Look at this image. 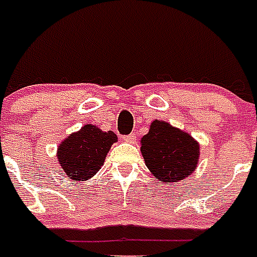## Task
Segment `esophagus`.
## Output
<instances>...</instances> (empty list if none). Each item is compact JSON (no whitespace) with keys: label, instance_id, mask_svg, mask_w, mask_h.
I'll return each instance as SVG.
<instances>
[{"label":"esophagus","instance_id":"34e87169","mask_svg":"<svg viewBox=\"0 0 257 257\" xmlns=\"http://www.w3.org/2000/svg\"><path fill=\"white\" fill-rule=\"evenodd\" d=\"M121 139H122V140L126 143H135V140H136V136H135L133 133H131V135H124V136H121Z\"/></svg>","mask_w":257,"mask_h":257}]
</instances>
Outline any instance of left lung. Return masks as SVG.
Masks as SVG:
<instances>
[{"label":"left lung","instance_id":"1","mask_svg":"<svg viewBox=\"0 0 257 257\" xmlns=\"http://www.w3.org/2000/svg\"><path fill=\"white\" fill-rule=\"evenodd\" d=\"M142 154L159 182H178L191 175L197 167L199 146L189 133L156 120L142 139Z\"/></svg>","mask_w":257,"mask_h":257}]
</instances>
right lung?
Masks as SVG:
<instances>
[{
    "instance_id": "obj_1",
    "label": "right lung",
    "mask_w": 257,
    "mask_h": 257,
    "mask_svg": "<svg viewBox=\"0 0 257 257\" xmlns=\"http://www.w3.org/2000/svg\"><path fill=\"white\" fill-rule=\"evenodd\" d=\"M115 142L114 132H102L87 124L59 146V164L70 179L87 181L101 170L111 144Z\"/></svg>"
}]
</instances>
